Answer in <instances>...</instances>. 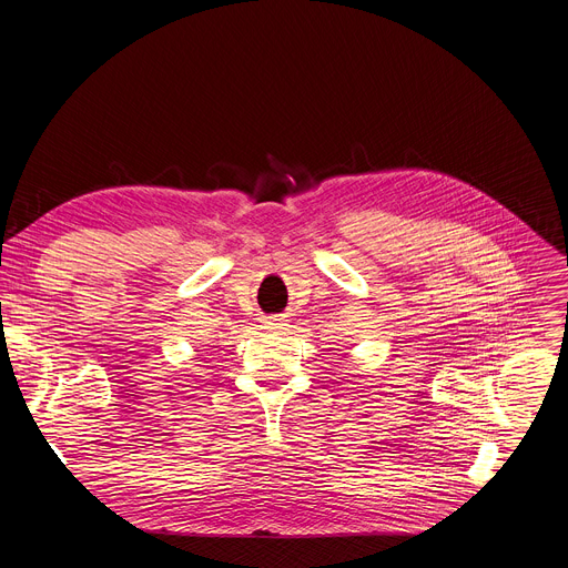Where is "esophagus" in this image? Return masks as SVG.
<instances>
[{"mask_svg":"<svg viewBox=\"0 0 568 568\" xmlns=\"http://www.w3.org/2000/svg\"><path fill=\"white\" fill-rule=\"evenodd\" d=\"M283 326H287L285 323V318L281 316V314H274V316H267V321H265V328H283Z\"/></svg>","mask_w":568,"mask_h":568,"instance_id":"esophagus-1","label":"esophagus"}]
</instances>
